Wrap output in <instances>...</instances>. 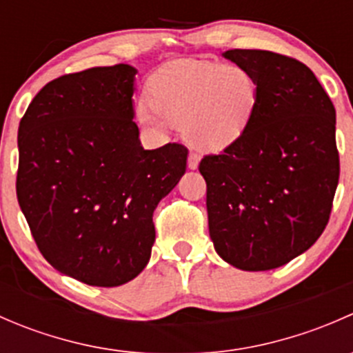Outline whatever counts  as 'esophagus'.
Listing matches in <instances>:
<instances>
[{
  "instance_id": "1",
  "label": "esophagus",
  "mask_w": 353,
  "mask_h": 353,
  "mask_svg": "<svg viewBox=\"0 0 353 353\" xmlns=\"http://www.w3.org/2000/svg\"><path fill=\"white\" fill-rule=\"evenodd\" d=\"M198 163H199V155L194 154V152H191L190 157H188V167H190V169H196Z\"/></svg>"
}]
</instances>
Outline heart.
I'll use <instances>...</instances> for the list:
<instances>
[{
  "instance_id": "b5f03b06",
  "label": "heart",
  "mask_w": 353,
  "mask_h": 353,
  "mask_svg": "<svg viewBox=\"0 0 353 353\" xmlns=\"http://www.w3.org/2000/svg\"><path fill=\"white\" fill-rule=\"evenodd\" d=\"M147 104L137 108L141 124L160 126L159 116L181 126L190 145L220 152L249 130L259 102V83L249 68L212 61H174L147 83Z\"/></svg>"
}]
</instances>
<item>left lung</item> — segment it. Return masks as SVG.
<instances>
[{
	"mask_svg": "<svg viewBox=\"0 0 353 353\" xmlns=\"http://www.w3.org/2000/svg\"><path fill=\"white\" fill-rule=\"evenodd\" d=\"M259 83L245 134L206 155L208 229L220 258L266 272L307 251L325 230L340 177L334 105L304 63L259 49H230Z\"/></svg>",
	"mask_w": 353,
	"mask_h": 353,
	"instance_id": "left-lung-1",
	"label": "left lung"
}]
</instances>
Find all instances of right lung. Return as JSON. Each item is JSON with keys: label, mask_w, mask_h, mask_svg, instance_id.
Listing matches in <instances>:
<instances>
[{"label": "right lung", "mask_w": 353, "mask_h": 353, "mask_svg": "<svg viewBox=\"0 0 353 353\" xmlns=\"http://www.w3.org/2000/svg\"><path fill=\"white\" fill-rule=\"evenodd\" d=\"M134 74L116 65L56 78L19 126L17 198L35 244L87 285L117 287L143 272L154 210L186 172L183 145L141 147Z\"/></svg>", "instance_id": "right-lung-1"}]
</instances>
